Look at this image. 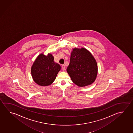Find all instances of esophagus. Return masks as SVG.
Returning a JSON list of instances; mask_svg holds the SVG:
<instances>
[{
  "label": "esophagus",
  "instance_id": "obj_1",
  "mask_svg": "<svg viewBox=\"0 0 133 133\" xmlns=\"http://www.w3.org/2000/svg\"><path fill=\"white\" fill-rule=\"evenodd\" d=\"M65 66L64 65V64L62 65V70H65Z\"/></svg>",
  "mask_w": 133,
  "mask_h": 133
}]
</instances>
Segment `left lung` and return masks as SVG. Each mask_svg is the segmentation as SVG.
Wrapping results in <instances>:
<instances>
[{
	"label": "left lung",
	"instance_id": "8db88e82",
	"mask_svg": "<svg viewBox=\"0 0 133 133\" xmlns=\"http://www.w3.org/2000/svg\"><path fill=\"white\" fill-rule=\"evenodd\" d=\"M98 71L97 62L90 52L84 48L73 49L67 71L75 84L81 87L91 85Z\"/></svg>",
	"mask_w": 133,
	"mask_h": 133
}]
</instances>
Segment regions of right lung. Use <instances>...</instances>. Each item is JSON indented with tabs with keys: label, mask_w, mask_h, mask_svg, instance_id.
I'll return each mask as SVG.
<instances>
[{
	"label": "right lung",
	"mask_w": 133,
	"mask_h": 133,
	"mask_svg": "<svg viewBox=\"0 0 133 133\" xmlns=\"http://www.w3.org/2000/svg\"><path fill=\"white\" fill-rule=\"evenodd\" d=\"M50 53L47 56L41 53L35 59L31 67V72L33 80L40 86H49L56 78L61 66L54 62Z\"/></svg>",
	"instance_id": "right-lung-1"
}]
</instances>
